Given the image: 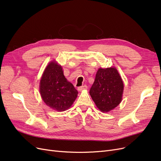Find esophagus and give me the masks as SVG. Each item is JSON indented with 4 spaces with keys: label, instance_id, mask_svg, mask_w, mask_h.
Masks as SVG:
<instances>
[{
    "label": "esophagus",
    "instance_id": "obj_1",
    "mask_svg": "<svg viewBox=\"0 0 161 161\" xmlns=\"http://www.w3.org/2000/svg\"><path fill=\"white\" fill-rule=\"evenodd\" d=\"M87 89V86L86 85H83V86H79L78 87V91H83V90H85Z\"/></svg>",
    "mask_w": 161,
    "mask_h": 161
}]
</instances>
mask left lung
<instances>
[{
	"label": "left lung",
	"mask_w": 161,
	"mask_h": 161,
	"mask_svg": "<svg viewBox=\"0 0 161 161\" xmlns=\"http://www.w3.org/2000/svg\"><path fill=\"white\" fill-rule=\"evenodd\" d=\"M124 83L115 68L99 69L89 93L97 107L103 112H108L121 101Z\"/></svg>",
	"instance_id": "8db88e82"
}]
</instances>
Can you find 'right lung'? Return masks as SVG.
Here are the masks:
<instances>
[{
	"label": "right lung",
	"mask_w": 161,
	"mask_h": 161,
	"mask_svg": "<svg viewBox=\"0 0 161 161\" xmlns=\"http://www.w3.org/2000/svg\"><path fill=\"white\" fill-rule=\"evenodd\" d=\"M40 94L47 105L58 111H63L72 105L78 91L66 80L62 66L52 62L47 66L42 76Z\"/></svg>",
	"instance_id": "obj_1"
}]
</instances>
